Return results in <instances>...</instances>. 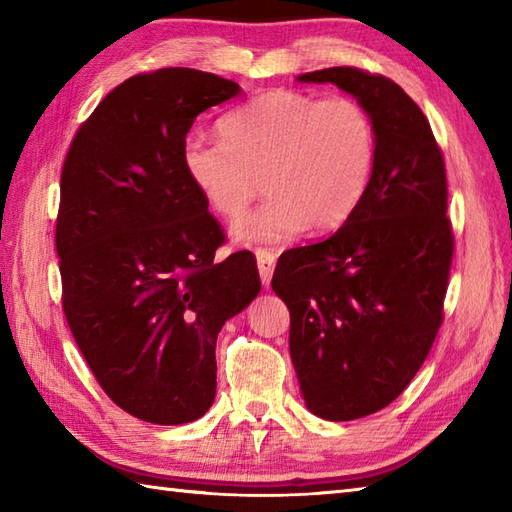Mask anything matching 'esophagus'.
Returning <instances> with one entry per match:
<instances>
[{"label":"esophagus","instance_id":"34e87169","mask_svg":"<svg viewBox=\"0 0 512 512\" xmlns=\"http://www.w3.org/2000/svg\"><path fill=\"white\" fill-rule=\"evenodd\" d=\"M255 255H257V268H259V277H262V284L270 286V279H273V273H275L277 257L273 250H268V248H257Z\"/></svg>","mask_w":512,"mask_h":512}]
</instances>
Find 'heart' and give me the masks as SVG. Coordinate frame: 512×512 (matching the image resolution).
<instances>
[{"label":"heart","mask_w":512,"mask_h":512,"mask_svg":"<svg viewBox=\"0 0 512 512\" xmlns=\"http://www.w3.org/2000/svg\"><path fill=\"white\" fill-rule=\"evenodd\" d=\"M222 138L189 136L182 167L204 202L237 222L264 189L270 198L235 228L246 244H279L303 228L330 233L361 206L376 167V129L350 96L268 90L220 121Z\"/></svg>","instance_id":"b5f03b06"}]
</instances>
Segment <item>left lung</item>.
Returning <instances> with one entry per match:
<instances>
[{
    "label": "left lung",
    "mask_w": 512,
    "mask_h": 512,
    "mask_svg": "<svg viewBox=\"0 0 512 512\" xmlns=\"http://www.w3.org/2000/svg\"><path fill=\"white\" fill-rule=\"evenodd\" d=\"M299 81L356 96L376 129L361 206L323 242L286 250L273 275L303 400L341 422L396 400L436 341L455 246L447 171L427 116L387 76L341 65Z\"/></svg>",
    "instance_id": "obj_1"
}]
</instances>
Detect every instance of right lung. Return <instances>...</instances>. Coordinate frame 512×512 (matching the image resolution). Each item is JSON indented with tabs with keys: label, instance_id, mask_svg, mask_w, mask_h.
<instances>
[{
	"label": "right lung",
	"instance_id": "obj_1",
	"mask_svg": "<svg viewBox=\"0 0 512 512\" xmlns=\"http://www.w3.org/2000/svg\"><path fill=\"white\" fill-rule=\"evenodd\" d=\"M235 94L191 68L136 74L79 127L61 169L63 314L105 394L145 422L209 411L217 334L262 288L250 250L215 259L224 228L182 167L195 116Z\"/></svg>",
	"mask_w": 512,
	"mask_h": 512
}]
</instances>
